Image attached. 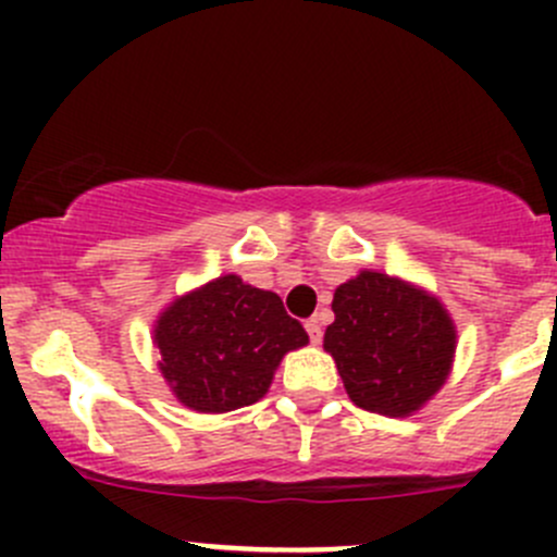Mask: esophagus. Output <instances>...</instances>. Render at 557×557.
I'll return each mask as SVG.
<instances>
[{
  "label": "esophagus",
  "instance_id": "esophagus-1",
  "mask_svg": "<svg viewBox=\"0 0 557 557\" xmlns=\"http://www.w3.org/2000/svg\"><path fill=\"white\" fill-rule=\"evenodd\" d=\"M305 329H307V334H310V342H314V345H318V342L323 339V329H320V320L318 318L307 320Z\"/></svg>",
  "mask_w": 557,
  "mask_h": 557
}]
</instances>
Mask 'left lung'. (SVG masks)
Returning a JSON list of instances; mask_svg holds the SVG:
<instances>
[{"instance_id":"8db88e82","label":"left lung","mask_w":557,"mask_h":557,"mask_svg":"<svg viewBox=\"0 0 557 557\" xmlns=\"http://www.w3.org/2000/svg\"><path fill=\"white\" fill-rule=\"evenodd\" d=\"M336 320L323 347L334 356L347 396L377 414L414 412L450 372L455 329L445 307L380 272H361L334 294Z\"/></svg>"}]
</instances>
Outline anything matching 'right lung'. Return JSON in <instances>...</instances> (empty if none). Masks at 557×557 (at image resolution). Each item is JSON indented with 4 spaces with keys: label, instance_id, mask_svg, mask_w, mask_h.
I'll list each match as a JSON object with an SVG mask.
<instances>
[{
    "label": "right lung",
    "instance_id": "right-lung-1",
    "mask_svg": "<svg viewBox=\"0 0 557 557\" xmlns=\"http://www.w3.org/2000/svg\"><path fill=\"white\" fill-rule=\"evenodd\" d=\"M305 325L272 290L226 274L161 314L156 345L174 396L199 412H232L269 391L280 358L307 345Z\"/></svg>",
    "mask_w": 557,
    "mask_h": 557
}]
</instances>
